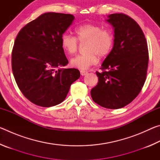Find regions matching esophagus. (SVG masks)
<instances>
[{
	"instance_id": "esophagus-1",
	"label": "esophagus",
	"mask_w": 160,
	"mask_h": 160,
	"mask_svg": "<svg viewBox=\"0 0 160 160\" xmlns=\"http://www.w3.org/2000/svg\"><path fill=\"white\" fill-rule=\"evenodd\" d=\"M88 73V71H85V70H80V74L82 75H87Z\"/></svg>"
}]
</instances>
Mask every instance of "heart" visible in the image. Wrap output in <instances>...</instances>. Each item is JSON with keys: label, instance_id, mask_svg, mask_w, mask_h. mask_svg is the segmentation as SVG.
<instances>
[{"label": "heart", "instance_id": "heart-1", "mask_svg": "<svg viewBox=\"0 0 160 160\" xmlns=\"http://www.w3.org/2000/svg\"><path fill=\"white\" fill-rule=\"evenodd\" d=\"M77 39L68 34L61 37V46L69 55L77 52L79 41L85 43L86 53L80 54L72 58L70 64L79 69H88L97 63L99 56L106 57L110 53L113 46V35L108 29H103L102 27L95 24L85 23L78 25L75 29Z\"/></svg>", "mask_w": 160, "mask_h": 160}]
</instances>
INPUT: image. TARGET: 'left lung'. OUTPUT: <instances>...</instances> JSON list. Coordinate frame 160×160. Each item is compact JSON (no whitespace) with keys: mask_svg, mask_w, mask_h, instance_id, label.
<instances>
[{"mask_svg":"<svg viewBox=\"0 0 160 160\" xmlns=\"http://www.w3.org/2000/svg\"><path fill=\"white\" fill-rule=\"evenodd\" d=\"M114 31L113 46L96 72L99 81L91 90L93 101L104 108L120 109L131 103L144 85L148 66L145 35L133 19L122 13L107 16Z\"/></svg>","mask_w":160,"mask_h":160,"instance_id":"1","label":"left lung"}]
</instances>
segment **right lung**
Here are the masks:
<instances>
[{
    "mask_svg": "<svg viewBox=\"0 0 160 160\" xmlns=\"http://www.w3.org/2000/svg\"><path fill=\"white\" fill-rule=\"evenodd\" d=\"M74 19L70 14L46 12L26 25L16 37L13 75L24 96L38 106L60 104L80 76L75 68L56 70L68 63L61 40Z\"/></svg>",
    "mask_w": 160,
    "mask_h": 160,
    "instance_id": "obj_1",
    "label": "right lung"
}]
</instances>
